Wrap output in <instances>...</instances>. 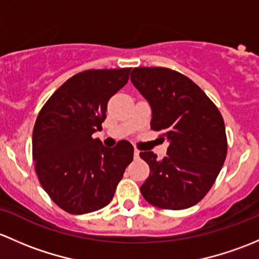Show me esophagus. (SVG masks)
<instances>
[{"label":"esophagus","instance_id":"obj_1","mask_svg":"<svg viewBox=\"0 0 259 259\" xmlns=\"http://www.w3.org/2000/svg\"><path fill=\"white\" fill-rule=\"evenodd\" d=\"M133 156H135V158H138V157H140V151H138L137 148H135V151H133Z\"/></svg>","mask_w":259,"mask_h":259}]
</instances>
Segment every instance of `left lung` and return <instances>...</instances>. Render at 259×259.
Masks as SVG:
<instances>
[{"instance_id":"left-lung-1","label":"left lung","mask_w":259,"mask_h":259,"mask_svg":"<svg viewBox=\"0 0 259 259\" xmlns=\"http://www.w3.org/2000/svg\"><path fill=\"white\" fill-rule=\"evenodd\" d=\"M131 81L152 108L151 128L168 140L167 157L151 151L141 193L152 206L185 209L198 203L214 183L227 156L222 114L192 79L164 67H136Z\"/></svg>"}]
</instances>
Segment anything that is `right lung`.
<instances>
[{"label": "right lung", "instance_id": "right-lung-1", "mask_svg": "<svg viewBox=\"0 0 259 259\" xmlns=\"http://www.w3.org/2000/svg\"><path fill=\"white\" fill-rule=\"evenodd\" d=\"M130 72H79L51 96L37 116L32 135L37 177L51 199L71 214L107 206L132 162L128 141L108 148L92 138L102 130L108 101L127 83Z\"/></svg>", "mask_w": 259, "mask_h": 259}]
</instances>
